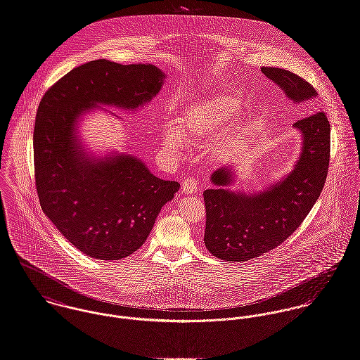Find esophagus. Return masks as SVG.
<instances>
[{
  "label": "esophagus",
  "instance_id": "1",
  "mask_svg": "<svg viewBox=\"0 0 360 360\" xmlns=\"http://www.w3.org/2000/svg\"><path fill=\"white\" fill-rule=\"evenodd\" d=\"M196 188H198V183H196L195 179L194 177H187L184 181H183V184H181V191L184 193V194H195Z\"/></svg>",
  "mask_w": 360,
  "mask_h": 360
}]
</instances>
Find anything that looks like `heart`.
Segmentation results:
<instances>
[{
	"label": "heart",
	"mask_w": 360,
	"mask_h": 360,
	"mask_svg": "<svg viewBox=\"0 0 360 360\" xmlns=\"http://www.w3.org/2000/svg\"><path fill=\"white\" fill-rule=\"evenodd\" d=\"M240 101L232 95H214L191 103L176 120L177 129L161 133V143L166 151L177 154L186 146V139L205 140L229 124L239 112Z\"/></svg>",
	"instance_id": "b5f03b06"
}]
</instances>
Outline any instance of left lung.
Here are the masks:
<instances>
[{"label": "left lung", "mask_w": 360, "mask_h": 360, "mask_svg": "<svg viewBox=\"0 0 360 360\" xmlns=\"http://www.w3.org/2000/svg\"><path fill=\"white\" fill-rule=\"evenodd\" d=\"M295 104L316 98L311 84L283 68L262 67ZM301 150L293 169L262 191L231 190L236 170L223 166L213 172V187L205 190V245L224 262H248L275 249L304 221L321 195L330 160V124L325 112H315L293 124Z\"/></svg>", "instance_id": "left-lung-1"}]
</instances>
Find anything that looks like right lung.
Segmentation results:
<instances>
[{"label":"right lung","mask_w":360,"mask_h":360,"mask_svg":"<svg viewBox=\"0 0 360 360\" xmlns=\"http://www.w3.org/2000/svg\"><path fill=\"white\" fill-rule=\"evenodd\" d=\"M165 78L157 65L98 59L71 70L39 103L33 144L41 207L92 259L134 253L180 184L154 176L128 153L92 154L79 139V121L100 107L141 108L160 94Z\"/></svg>","instance_id":"obj_1"}]
</instances>
